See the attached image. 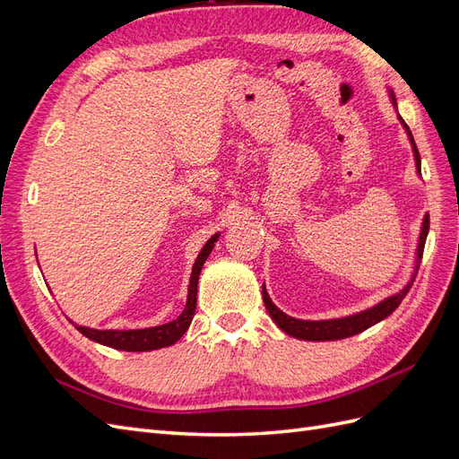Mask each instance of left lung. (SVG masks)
I'll list each match as a JSON object with an SVG mask.
<instances>
[{"label": "left lung", "mask_w": 459, "mask_h": 459, "mask_svg": "<svg viewBox=\"0 0 459 459\" xmlns=\"http://www.w3.org/2000/svg\"><path fill=\"white\" fill-rule=\"evenodd\" d=\"M393 101L394 95H393ZM402 120V117H400ZM402 124H404V120H402ZM404 128L408 130V135H410V142L413 145V152H415V164H418V172L421 170V159H420V151H418V145H415L413 142V135L408 128V124H404ZM427 233H429V214L425 216L423 220V228H421V235H420V245H418V264L423 256V248H425V239H427ZM411 289V281L408 283V287H404L400 290V293L393 295L385 299L383 302H379L377 307H373L369 310H364L359 314H354V316H349V317H341V319H325V322H307V319H295L290 317L287 314H283L280 308L275 307V304L270 300L266 289H264L262 285V299H264V304H266V310L268 314L272 316L273 322L277 324V327H280L281 331H285L287 335H293L297 339H304V341H337V339H346V337H352V335H358V333L366 331L368 327L375 325L377 322H381V319H385L386 316H391L396 308L398 304L402 302V299H404L408 295V290Z\"/></svg>", "instance_id": "1"}]
</instances>
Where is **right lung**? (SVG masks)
Returning <instances> with one entry per match:
<instances>
[{
  "label": "right lung",
  "mask_w": 459,
  "mask_h": 459,
  "mask_svg": "<svg viewBox=\"0 0 459 459\" xmlns=\"http://www.w3.org/2000/svg\"><path fill=\"white\" fill-rule=\"evenodd\" d=\"M218 239V233L212 235L203 247V251L199 253L195 266H193L191 272V281H189V293H187V302L184 312L179 314L176 319L169 324H162L157 327H149V329H130V331H100V329H90V327H82L76 325V329L86 335L88 339L110 346V349L117 351H128V352H145V351H157V349H164V346H170L176 341L182 339L184 333L187 331L193 316H195V308H197V283H199V273L203 270V264L211 255L212 247Z\"/></svg>",
  "instance_id": "obj_1"
}]
</instances>
